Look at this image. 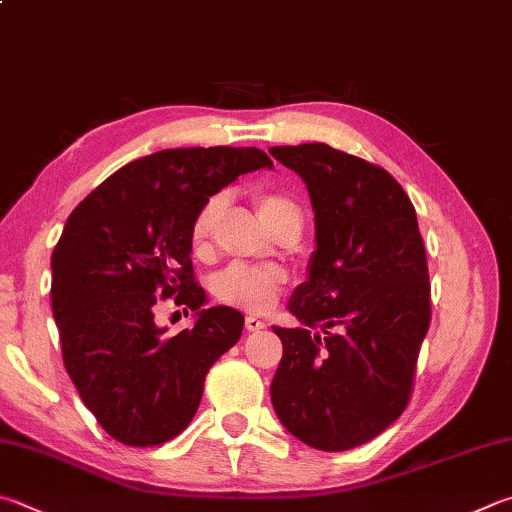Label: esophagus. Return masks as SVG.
Here are the masks:
<instances>
[{
	"mask_svg": "<svg viewBox=\"0 0 512 512\" xmlns=\"http://www.w3.org/2000/svg\"><path fill=\"white\" fill-rule=\"evenodd\" d=\"M266 327V324L259 320V318H255V315H248L246 318V329L250 331V333H255V331H262Z\"/></svg>",
	"mask_w": 512,
	"mask_h": 512,
	"instance_id": "34e87169",
	"label": "esophagus"
}]
</instances>
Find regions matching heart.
<instances>
[{
    "label": "heart",
    "mask_w": 512,
    "mask_h": 512,
    "mask_svg": "<svg viewBox=\"0 0 512 512\" xmlns=\"http://www.w3.org/2000/svg\"><path fill=\"white\" fill-rule=\"evenodd\" d=\"M228 206V194L219 192L203 203L197 215H194L190 228V244L194 255H208L212 248V237L221 215ZM255 206L259 219L266 226H271L277 217L282 215H300V208L293 199L280 192H259L255 197ZM286 271L277 266H248V264H232L226 271H221L212 288L221 302L237 306L250 313H266L277 302V295L282 293L286 284Z\"/></svg>",
    "instance_id": "1"
}]
</instances>
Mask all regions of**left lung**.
<instances>
[{
    "instance_id": "left-lung-1",
    "label": "left lung",
    "mask_w": 512,
    "mask_h": 512,
    "mask_svg": "<svg viewBox=\"0 0 512 512\" xmlns=\"http://www.w3.org/2000/svg\"><path fill=\"white\" fill-rule=\"evenodd\" d=\"M300 174L315 212L309 277L273 327L282 360L271 383L280 423L315 450L374 439L403 414L430 327V277L416 210L383 167L327 143L271 147Z\"/></svg>"
}]
</instances>
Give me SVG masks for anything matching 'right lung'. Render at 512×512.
<instances>
[{"label":"right lung","instance_id":"obj_1","mask_svg":"<svg viewBox=\"0 0 512 512\" xmlns=\"http://www.w3.org/2000/svg\"><path fill=\"white\" fill-rule=\"evenodd\" d=\"M273 161L257 147L161 150L120 167L64 224L53 250L51 302L62 360L109 436L134 448L190 425L215 360L237 345L244 315L210 306L194 282L190 228L212 194ZM195 311L163 339L158 297Z\"/></svg>","mask_w":512,"mask_h":512}]
</instances>
